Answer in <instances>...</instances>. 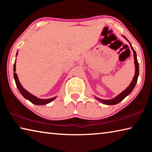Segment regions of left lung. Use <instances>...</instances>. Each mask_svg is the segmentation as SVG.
Wrapping results in <instances>:
<instances>
[{"instance_id": "1", "label": "left lung", "mask_w": 152, "mask_h": 152, "mask_svg": "<svg viewBox=\"0 0 152 152\" xmlns=\"http://www.w3.org/2000/svg\"><path fill=\"white\" fill-rule=\"evenodd\" d=\"M123 37H124L125 39L128 41V39L125 37V36H123ZM128 42L129 43V44L131 45V48H132V50L133 51V57H134V60H135V72L134 77H133V80L132 82H131L129 86L124 91H123L121 93L119 94V95H117L116 97H115L114 99H110V100H104V99H99V98L96 97V99L97 100V101H99V102H102V103H103L104 104L114 105V104H118L121 101H122L126 96H128V95L132 92L133 88H135L136 83H137V78H138V76H139V64H138L137 59V54H136L135 51L134 50V49L133 48L132 45L130 43V42H129V41H128Z\"/></svg>"}]
</instances>
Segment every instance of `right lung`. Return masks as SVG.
<instances>
[{
	"label": "right lung",
	"instance_id": "right-lung-1",
	"mask_svg": "<svg viewBox=\"0 0 152 152\" xmlns=\"http://www.w3.org/2000/svg\"><path fill=\"white\" fill-rule=\"evenodd\" d=\"M13 71L15 72L13 75H14V79L15 80V83H16V85L17 86L18 89L20 92V93L23 95L25 99H26L27 100H29L30 102H31L32 103L35 104L36 105H44L46 104H48L51 102V101H53L54 100L56 96L51 98V99H39V98L35 96L34 95L31 94V93H29V92L27 91L22 86L21 84H20V82L19 80V78H18L17 74L15 73L16 72V64H14V67H13Z\"/></svg>",
	"mask_w": 152,
	"mask_h": 152
}]
</instances>
